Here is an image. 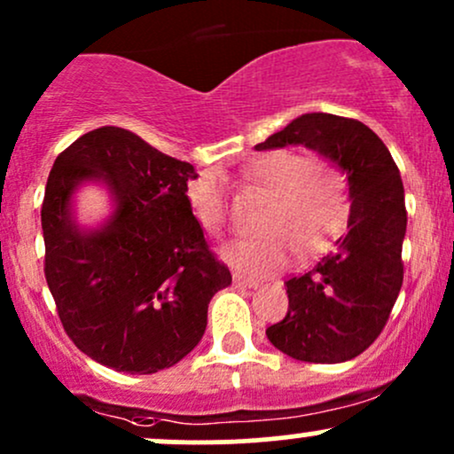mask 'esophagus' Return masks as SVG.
I'll list each match as a JSON object with an SVG mask.
<instances>
[{
	"label": "esophagus",
	"mask_w": 454,
	"mask_h": 454,
	"mask_svg": "<svg viewBox=\"0 0 454 454\" xmlns=\"http://www.w3.org/2000/svg\"><path fill=\"white\" fill-rule=\"evenodd\" d=\"M232 280H235V286L237 288H256L258 286L256 280H247V278L239 276V273H235V276H232Z\"/></svg>",
	"instance_id": "esophagus-1"
}]
</instances>
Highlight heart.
I'll list each match as a JSON object with an SVG mask.
<instances>
[{"instance_id": "b5f03b06", "label": "heart", "mask_w": 454, "mask_h": 454, "mask_svg": "<svg viewBox=\"0 0 454 454\" xmlns=\"http://www.w3.org/2000/svg\"><path fill=\"white\" fill-rule=\"evenodd\" d=\"M247 181L269 193L256 239H239L222 247V258L247 276H267L291 261L306 262L332 246L348 213L347 178L323 159H303L293 151L256 157ZM187 202L207 235H222L226 204L217 174L202 172L187 185Z\"/></svg>"}]
</instances>
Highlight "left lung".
Segmentation results:
<instances>
[{
  "instance_id": "1",
  "label": "left lung",
  "mask_w": 454,
  "mask_h": 454,
  "mask_svg": "<svg viewBox=\"0 0 454 454\" xmlns=\"http://www.w3.org/2000/svg\"><path fill=\"white\" fill-rule=\"evenodd\" d=\"M306 146L347 176L348 217L332 252L308 273L284 282L288 312L267 327L273 347L300 362L353 360L380 336L403 284L407 231L401 172L364 122L301 114L256 151Z\"/></svg>"
}]
</instances>
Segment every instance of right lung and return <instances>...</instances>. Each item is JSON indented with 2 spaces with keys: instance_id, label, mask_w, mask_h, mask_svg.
<instances>
[{
  "instance_id": "add662e5",
  "label": "right lung",
  "mask_w": 454,
  "mask_h": 454,
  "mask_svg": "<svg viewBox=\"0 0 454 454\" xmlns=\"http://www.w3.org/2000/svg\"><path fill=\"white\" fill-rule=\"evenodd\" d=\"M192 163L136 133L101 127L53 163L43 200L44 276L71 340L98 364L151 375L181 362L207 330L208 301L231 286L187 202ZM98 184L113 211L79 224L76 192Z\"/></svg>"
}]
</instances>
